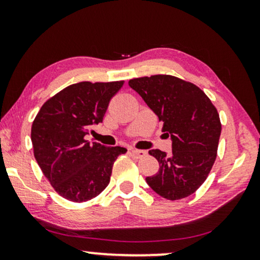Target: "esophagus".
Here are the masks:
<instances>
[{
    "label": "esophagus",
    "instance_id": "esophagus-1",
    "mask_svg": "<svg viewBox=\"0 0 260 260\" xmlns=\"http://www.w3.org/2000/svg\"><path fill=\"white\" fill-rule=\"evenodd\" d=\"M131 155L136 158H142L147 155V152H145L144 150H137V149H133V150H131Z\"/></svg>",
    "mask_w": 260,
    "mask_h": 260
}]
</instances>
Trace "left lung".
<instances>
[{
    "instance_id": "1",
    "label": "left lung",
    "mask_w": 260,
    "mask_h": 260,
    "mask_svg": "<svg viewBox=\"0 0 260 260\" xmlns=\"http://www.w3.org/2000/svg\"><path fill=\"white\" fill-rule=\"evenodd\" d=\"M129 86L143 98L172 137V152L152 149L158 172L147 183L167 200L195 193L207 179L218 152L221 123L215 106L197 85L169 74L135 78Z\"/></svg>"
}]
</instances>
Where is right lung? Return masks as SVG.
Masks as SVG:
<instances>
[{"instance_id": "obj_1", "label": "right lung", "mask_w": 260, "mask_h": 260, "mask_svg": "<svg viewBox=\"0 0 260 260\" xmlns=\"http://www.w3.org/2000/svg\"><path fill=\"white\" fill-rule=\"evenodd\" d=\"M124 80L81 81L47 99L31 125L34 156L46 179L60 197L85 202L108 187L122 147L90 143L85 136L102 123L111 98Z\"/></svg>"}]
</instances>
